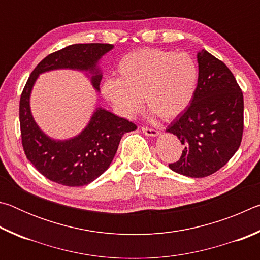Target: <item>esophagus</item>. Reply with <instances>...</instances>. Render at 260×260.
<instances>
[{"instance_id": "esophagus-1", "label": "esophagus", "mask_w": 260, "mask_h": 260, "mask_svg": "<svg viewBox=\"0 0 260 260\" xmlns=\"http://www.w3.org/2000/svg\"><path fill=\"white\" fill-rule=\"evenodd\" d=\"M142 132L148 136H157L159 135V131L153 129V128H149V127H142Z\"/></svg>"}]
</instances>
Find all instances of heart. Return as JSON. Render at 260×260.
Returning a JSON list of instances; mask_svg holds the SVG:
<instances>
[{
    "instance_id": "b5f03b06",
    "label": "heart",
    "mask_w": 260,
    "mask_h": 260,
    "mask_svg": "<svg viewBox=\"0 0 260 260\" xmlns=\"http://www.w3.org/2000/svg\"><path fill=\"white\" fill-rule=\"evenodd\" d=\"M197 77V67L188 54L143 48L122 57L117 80L107 79L102 93L121 116H134L143 99L151 114L171 120L190 103Z\"/></svg>"
}]
</instances>
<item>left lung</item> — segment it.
I'll return each mask as SVG.
<instances>
[{
	"label": "left lung",
	"instance_id": "1",
	"mask_svg": "<svg viewBox=\"0 0 260 260\" xmlns=\"http://www.w3.org/2000/svg\"><path fill=\"white\" fill-rule=\"evenodd\" d=\"M199 81L190 104L167 127L183 144L170 169L189 178H204L226 165L243 135V94L225 63L206 50L197 54Z\"/></svg>",
	"mask_w": 260,
	"mask_h": 260
}]
</instances>
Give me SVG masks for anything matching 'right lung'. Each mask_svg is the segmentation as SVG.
Instances as JSON below:
<instances>
[{
  "label": "right lung",
  "mask_w": 260,
  "mask_h": 260,
  "mask_svg": "<svg viewBox=\"0 0 260 260\" xmlns=\"http://www.w3.org/2000/svg\"><path fill=\"white\" fill-rule=\"evenodd\" d=\"M113 48L109 43H79L52 52L30 73L19 102L21 143L27 159L43 177L68 187H80L93 182L111 164L125 133L136 125L105 109L98 108L89 124L70 140L47 136L34 121L29 109V96L39 74L58 69L89 71L90 81L100 90L102 74L96 67L104 54Z\"/></svg>",
  "instance_id": "right-lung-1"
}]
</instances>
